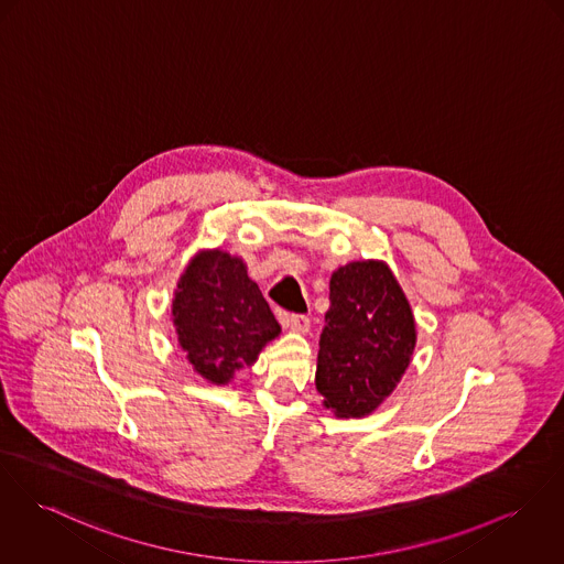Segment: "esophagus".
I'll list each match as a JSON object with an SVG mask.
<instances>
[{
  "mask_svg": "<svg viewBox=\"0 0 564 564\" xmlns=\"http://www.w3.org/2000/svg\"><path fill=\"white\" fill-rule=\"evenodd\" d=\"M281 324H283V328H288V330H292V333H306L308 326H311L308 317H306V315H299V313L285 315V317L281 319Z\"/></svg>",
  "mask_w": 564,
  "mask_h": 564,
  "instance_id": "1",
  "label": "esophagus"
}]
</instances>
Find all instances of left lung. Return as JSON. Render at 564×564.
<instances>
[{
  "instance_id": "8db88e82",
  "label": "left lung",
  "mask_w": 564,
  "mask_h": 564,
  "mask_svg": "<svg viewBox=\"0 0 564 564\" xmlns=\"http://www.w3.org/2000/svg\"><path fill=\"white\" fill-rule=\"evenodd\" d=\"M414 346L412 308L384 261H349L333 272L315 387L335 416L371 414L399 384Z\"/></svg>"
}]
</instances>
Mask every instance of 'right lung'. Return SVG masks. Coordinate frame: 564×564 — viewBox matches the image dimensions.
<instances>
[{
  "mask_svg": "<svg viewBox=\"0 0 564 564\" xmlns=\"http://www.w3.org/2000/svg\"><path fill=\"white\" fill-rule=\"evenodd\" d=\"M172 315L188 362L217 387L251 367L261 347L281 333L258 283L247 274V263L220 249L199 251L186 265Z\"/></svg>",
  "mask_w": 564,
  "mask_h": 564,
  "instance_id": "obj_1",
  "label": "right lung"
}]
</instances>
